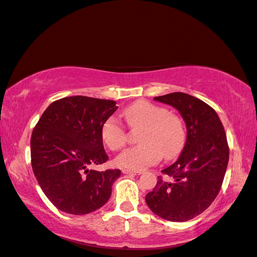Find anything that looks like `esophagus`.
Instances as JSON below:
<instances>
[{"mask_svg": "<svg viewBox=\"0 0 257 257\" xmlns=\"http://www.w3.org/2000/svg\"><path fill=\"white\" fill-rule=\"evenodd\" d=\"M122 173L126 174V175H141V174H143L142 170H138V172H136V170H130V169H123Z\"/></svg>", "mask_w": 257, "mask_h": 257, "instance_id": "obj_1", "label": "esophagus"}]
</instances>
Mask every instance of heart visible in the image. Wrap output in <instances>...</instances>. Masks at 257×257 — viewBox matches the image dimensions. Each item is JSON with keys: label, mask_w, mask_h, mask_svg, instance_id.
Masks as SVG:
<instances>
[{"label": "heart", "mask_w": 257, "mask_h": 257, "mask_svg": "<svg viewBox=\"0 0 257 257\" xmlns=\"http://www.w3.org/2000/svg\"><path fill=\"white\" fill-rule=\"evenodd\" d=\"M123 116L131 128L140 130V144L118 155L115 159L117 166L142 170L158 163L162 156L169 161L184 150L187 139L184 121L166 107L139 100L125 107ZM100 133L103 143L111 151L122 150L126 143V131L114 116L104 119Z\"/></svg>", "instance_id": "b5f03b06"}]
</instances>
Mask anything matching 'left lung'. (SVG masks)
Masks as SVG:
<instances>
[{
  "mask_svg": "<svg viewBox=\"0 0 257 257\" xmlns=\"http://www.w3.org/2000/svg\"><path fill=\"white\" fill-rule=\"evenodd\" d=\"M154 100L174 106L185 119L187 141L179 158L145 197L161 218L185 222L202 213L218 196L229 163V145L216 112L200 99L174 92Z\"/></svg>",
  "mask_w": 257,
  "mask_h": 257,
  "instance_id": "obj_1",
  "label": "left lung"
}]
</instances>
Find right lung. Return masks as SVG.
<instances>
[{
	"instance_id": "1",
	"label": "right lung",
	"mask_w": 257,
	"mask_h": 257,
	"mask_svg": "<svg viewBox=\"0 0 257 257\" xmlns=\"http://www.w3.org/2000/svg\"><path fill=\"white\" fill-rule=\"evenodd\" d=\"M116 102L83 95L54 101L33 130L31 158L34 175L56 208L88 214L105 204L119 169H90L109 157L101 125L116 111Z\"/></svg>"
}]
</instances>
